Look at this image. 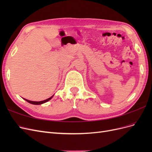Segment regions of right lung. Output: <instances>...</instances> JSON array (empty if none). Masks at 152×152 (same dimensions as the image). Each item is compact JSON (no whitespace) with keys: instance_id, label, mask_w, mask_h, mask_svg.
I'll return each instance as SVG.
<instances>
[{"instance_id":"1","label":"right lung","mask_w":152,"mask_h":152,"mask_svg":"<svg viewBox=\"0 0 152 152\" xmlns=\"http://www.w3.org/2000/svg\"><path fill=\"white\" fill-rule=\"evenodd\" d=\"M53 97V96H52L51 97L48 98V99H47L44 100V101H41V102H32V101H30V100L26 99H24V98H23V99H24L25 100H26L27 102H28V103H31V104H43V103H44L48 102V101H49Z\"/></svg>"}]
</instances>
